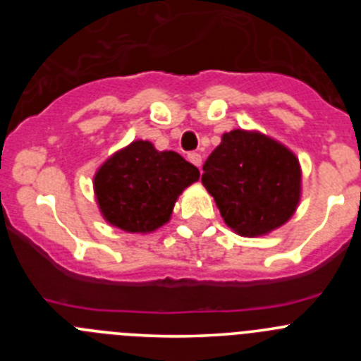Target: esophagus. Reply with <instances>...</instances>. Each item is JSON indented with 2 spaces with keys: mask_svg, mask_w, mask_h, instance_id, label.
Listing matches in <instances>:
<instances>
[{
  "mask_svg": "<svg viewBox=\"0 0 361 361\" xmlns=\"http://www.w3.org/2000/svg\"><path fill=\"white\" fill-rule=\"evenodd\" d=\"M188 161H190L191 164H195L197 168L200 170V164H202V157H200V153H190V155H188Z\"/></svg>",
  "mask_w": 361,
  "mask_h": 361,
  "instance_id": "esophagus-1",
  "label": "esophagus"
}]
</instances>
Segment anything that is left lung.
<instances>
[{"label": "left lung", "instance_id": "1", "mask_svg": "<svg viewBox=\"0 0 361 361\" xmlns=\"http://www.w3.org/2000/svg\"><path fill=\"white\" fill-rule=\"evenodd\" d=\"M202 184L226 224L260 237L288 222L302 193L295 153L260 132L231 130L202 166Z\"/></svg>", "mask_w": 361, "mask_h": 361}]
</instances>
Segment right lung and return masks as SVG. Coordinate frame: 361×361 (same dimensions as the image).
<instances>
[{"mask_svg":"<svg viewBox=\"0 0 361 361\" xmlns=\"http://www.w3.org/2000/svg\"><path fill=\"white\" fill-rule=\"evenodd\" d=\"M199 177L195 166L177 152L133 141L97 170L95 200L108 224L128 233H152L170 220L175 200Z\"/></svg>","mask_w":361,"mask_h":361,"instance_id":"right-lung-1","label":"right lung"}]
</instances>
